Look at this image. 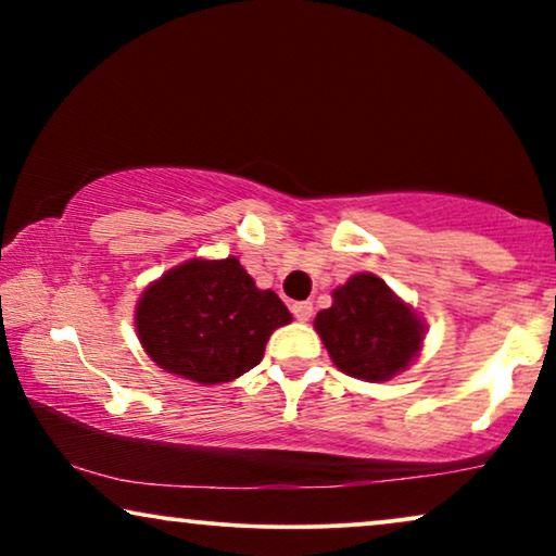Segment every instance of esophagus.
Returning <instances> with one entry per match:
<instances>
[{"label": "esophagus", "mask_w": 556, "mask_h": 556, "mask_svg": "<svg viewBox=\"0 0 556 556\" xmlns=\"http://www.w3.org/2000/svg\"><path fill=\"white\" fill-rule=\"evenodd\" d=\"M291 311H293V316L299 318V321H308L311 314H314V303H311V301H295Z\"/></svg>", "instance_id": "esophagus-1"}]
</instances>
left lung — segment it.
Segmentation results:
<instances>
[{"label": "left lung", "mask_w": 556, "mask_h": 556, "mask_svg": "<svg viewBox=\"0 0 556 556\" xmlns=\"http://www.w3.org/2000/svg\"><path fill=\"white\" fill-rule=\"evenodd\" d=\"M331 299V306L316 314L314 329L339 371L387 382L420 356L428 326L375 273H354L333 288Z\"/></svg>", "instance_id": "1"}]
</instances>
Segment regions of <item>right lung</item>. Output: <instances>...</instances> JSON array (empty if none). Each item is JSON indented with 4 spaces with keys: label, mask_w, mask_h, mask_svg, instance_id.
Masks as SVG:
<instances>
[{
    "label": "right lung",
    "mask_w": 556,
    "mask_h": 556,
    "mask_svg": "<svg viewBox=\"0 0 556 556\" xmlns=\"http://www.w3.org/2000/svg\"><path fill=\"white\" fill-rule=\"evenodd\" d=\"M293 316L235 255L192 257L147 286L136 333L159 367L197 384L232 382L263 359L270 333Z\"/></svg>",
    "instance_id": "add662e5"
}]
</instances>
